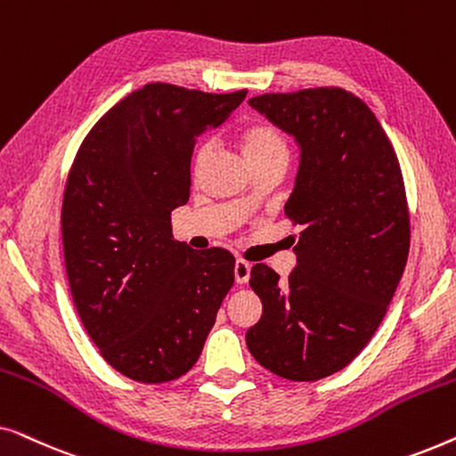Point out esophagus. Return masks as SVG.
<instances>
[{"instance_id": "34e87169", "label": "esophagus", "mask_w": 456, "mask_h": 456, "mask_svg": "<svg viewBox=\"0 0 456 456\" xmlns=\"http://www.w3.org/2000/svg\"><path fill=\"white\" fill-rule=\"evenodd\" d=\"M248 278H251V264L245 259H236L234 264V280L239 284H247Z\"/></svg>"}]
</instances>
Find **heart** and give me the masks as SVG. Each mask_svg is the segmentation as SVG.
I'll use <instances>...</instances> for the list:
<instances>
[{
    "mask_svg": "<svg viewBox=\"0 0 456 456\" xmlns=\"http://www.w3.org/2000/svg\"><path fill=\"white\" fill-rule=\"evenodd\" d=\"M239 145L251 167L276 158H289V147H286L284 136L276 128L270 126V124H248L239 133ZM209 142H203V145L197 147L195 159H192L195 170L201 167L203 161L209 158Z\"/></svg>",
    "mask_w": 456,
    "mask_h": 456,
    "instance_id": "heart-1",
    "label": "heart"
}]
</instances>
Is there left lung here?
Returning a JSON list of instances; mask_svg holds the SVG:
<instances>
[{"mask_svg":"<svg viewBox=\"0 0 456 456\" xmlns=\"http://www.w3.org/2000/svg\"><path fill=\"white\" fill-rule=\"evenodd\" d=\"M248 105L298 145L284 214L303 230L289 282L253 265L264 314L247 346L276 376L315 382L363 351L401 282L411 239L401 166L373 111L345 89L267 93Z\"/></svg>","mask_w":456,"mask_h":456,"instance_id":"1","label":"left lung"}]
</instances>
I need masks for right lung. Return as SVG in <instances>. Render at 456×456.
<instances>
[{"instance_id":"right-lung-1","label":"right lung","mask_w":456,"mask_h":456,"mask_svg":"<svg viewBox=\"0 0 456 456\" xmlns=\"http://www.w3.org/2000/svg\"><path fill=\"white\" fill-rule=\"evenodd\" d=\"M245 97L145 85L91 128L68 174L61 240L74 305L102 357L136 382L184 376L234 284L232 255L192 251L172 236L170 214L189 201L197 136Z\"/></svg>"}]
</instances>
